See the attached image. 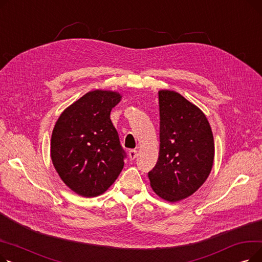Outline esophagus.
Instances as JSON below:
<instances>
[{
	"label": "esophagus",
	"mask_w": 262,
	"mask_h": 262,
	"mask_svg": "<svg viewBox=\"0 0 262 262\" xmlns=\"http://www.w3.org/2000/svg\"><path fill=\"white\" fill-rule=\"evenodd\" d=\"M128 157L130 160H134L137 157V150L136 149H130L128 152Z\"/></svg>",
	"instance_id": "34e87169"
}]
</instances>
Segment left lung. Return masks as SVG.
Returning a JSON list of instances; mask_svg holds the SVG:
<instances>
[{"instance_id":"8db88e82","label":"left lung","mask_w":262,"mask_h":262,"mask_svg":"<svg viewBox=\"0 0 262 262\" xmlns=\"http://www.w3.org/2000/svg\"><path fill=\"white\" fill-rule=\"evenodd\" d=\"M159 156L149 185L164 201L192 194L207 180L214 160L210 124L202 110L172 90H159Z\"/></svg>"}]
</instances>
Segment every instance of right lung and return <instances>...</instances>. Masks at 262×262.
<instances>
[{
	"instance_id": "obj_1",
	"label": "right lung",
	"mask_w": 262,
	"mask_h": 262,
	"mask_svg": "<svg viewBox=\"0 0 262 262\" xmlns=\"http://www.w3.org/2000/svg\"><path fill=\"white\" fill-rule=\"evenodd\" d=\"M122 95L89 91L68 106L55 123L51 138L53 166L67 187L94 198L112 186L124 167V150L110 112Z\"/></svg>"
}]
</instances>
